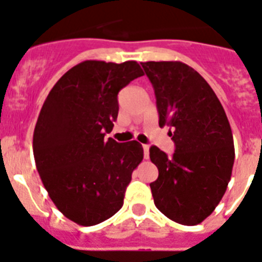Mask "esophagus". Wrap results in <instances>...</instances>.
<instances>
[{"label": "esophagus", "instance_id": "esophagus-1", "mask_svg": "<svg viewBox=\"0 0 262 262\" xmlns=\"http://www.w3.org/2000/svg\"><path fill=\"white\" fill-rule=\"evenodd\" d=\"M142 148H144V157L149 158V145H144Z\"/></svg>", "mask_w": 262, "mask_h": 262}]
</instances>
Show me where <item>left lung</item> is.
Wrapping results in <instances>:
<instances>
[{
	"instance_id": "1",
	"label": "left lung",
	"mask_w": 262,
	"mask_h": 262,
	"mask_svg": "<svg viewBox=\"0 0 262 262\" xmlns=\"http://www.w3.org/2000/svg\"><path fill=\"white\" fill-rule=\"evenodd\" d=\"M155 89L158 125L170 127L172 157L150 148L158 179L157 209L174 223H202L223 199L234 164V144L223 105L204 77L180 61L141 62Z\"/></svg>"
}]
</instances>
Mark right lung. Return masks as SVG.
Listing matches in <instances>:
<instances>
[{
	"instance_id": "1",
	"label": "right lung",
	"mask_w": 262,
	"mask_h": 262,
	"mask_svg": "<svg viewBox=\"0 0 262 262\" xmlns=\"http://www.w3.org/2000/svg\"><path fill=\"white\" fill-rule=\"evenodd\" d=\"M141 76L136 61H83L57 81L41 107L33 133L37 170L57 209L78 225H97L121 209L144 158L140 142L104 140L117 120L118 92Z\"/></svg>"
}]
</instances>
